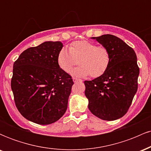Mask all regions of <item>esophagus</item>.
I'll return each instance as SVG.
<instances>
[{
    "mask_svg": "<svg viewBox=\"0 0 151 151\" xmlns=\"http://www.w3.org/2000/svg\"><path fill=\"white\" fill-rule=\"evenodd\" d=\"M73 81H74V83L81 82V79H77V78H76V77H73Z\"/></svg>",
    "mask_w": 151,
    "mask_h": 151,
    "instance_id": "obj_1",
    "label": "esophagus"
}]
</instances>
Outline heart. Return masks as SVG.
Here are the masks:
<instances>
[{"label": "heart", "mask_w": 151, "mask_h": 151, "mask_svg": "<svg viewBox=\"0 0 151 151\" xmlns=\"http://www.w3.org/2000/svg\"><path fill=\"white\" fill-rule=\"evenodd\" d=\"M110 62L108 48L88 40L74 41L69 50L62 47L58 55V65L67 73H70L78 63L80 65L73 72L79 77L89 74L93 78L101 77L108 70Z\"/></svg>", "instance_id": "obj_1"}]
</instances>
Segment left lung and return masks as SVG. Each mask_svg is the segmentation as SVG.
Masks as SVG:
<instances>
[{
	"mask_svg": "<svg viewBox=\"0 0 151 151\" xmlns=\"http://www.w3.org/2000/svg\"><path fill=\"white\" fill-rule=\"evenodd\" d=\"M93 38L108 48L111 62L103 75L84 81L89 109L102 120H116L127 113L138 89L136 55L116 36L107 34Z\"/></svg>",
	"mask_w": 151,
	"mask_h": 151,
	"instance_id": "left-lung-1",
	"label": "left lung"
}]
</instances>
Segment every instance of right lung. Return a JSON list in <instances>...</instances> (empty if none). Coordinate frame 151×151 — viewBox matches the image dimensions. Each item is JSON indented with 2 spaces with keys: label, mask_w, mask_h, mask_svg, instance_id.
<instances>
[{
  "label": "right lung",
  "mask_w": 151,
  "mask_h": 151,
  "mask_svg": "<svg viewBox=\"0 0 151 151\" xmlns=\"http://www.w3.org/2000/svg\"><path fill=\"white\" fill-rule=\"evenodd\" d=\"M62 43L45 42L27 48L13 64L11 89L15 106L27 120L47 125L58 121L67 109L74 84L58 63Z\"/></svg>",
  "instance_id": "add662e5"
}]
</instances>
